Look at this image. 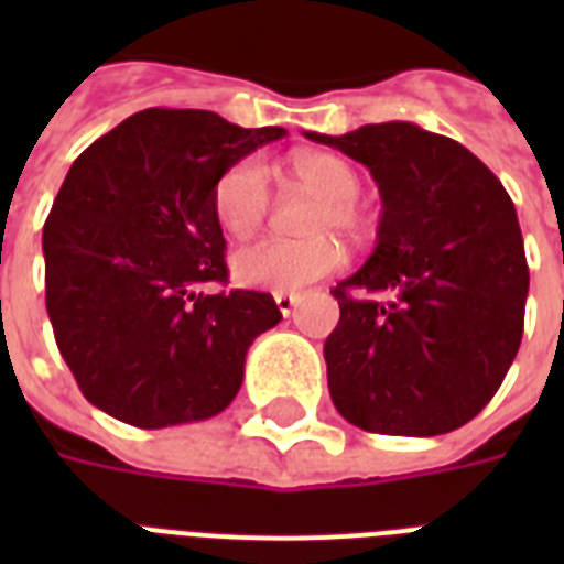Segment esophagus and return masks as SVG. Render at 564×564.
I'll return each mask as SVG.
<instances>
[{"mask_svg":"<svg viewBox=\"0 0 564 564\" xmlns=\"http://www.w3.org/2000/svg\"><path fill=\"white\" fill-rule=\"evenodd\" d=\"M299 295L295 292H274V304H278V310H281L283 316H292L295 313V307H299Z\"/></svg>","mask_w":564,"mask_h":564,"instance_id":"esophagus-1","label":"esophagus"}]
</instances>
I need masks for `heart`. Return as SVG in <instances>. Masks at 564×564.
<instances>
[{"mask_svg": "<svg viewBox=\"0 0 564 564\" xmlns=\"http://www.w3.org/2000/svg\"><path fill=\"white\" fill-rule=\"evenodd\" d=\"M290 170L301 184H307L325 198L310 221V234H322V230L357 234L362 228V216L354 204L360 195V175L345 158L330 152H301L290 161ZM213 207L228 234L234 237L254 234L272 207V187L263 163L257 158H242L221 172L213 189ZM339 263H343V248L330 237H263L234 254V274L239 283L260 290L299 292L310 283L322 281L325 274L336 272Z\"/></svg>", "mask_w": 564, "mask_h": 564, "instance_id": "1", "label": "heart"}]
</instances>
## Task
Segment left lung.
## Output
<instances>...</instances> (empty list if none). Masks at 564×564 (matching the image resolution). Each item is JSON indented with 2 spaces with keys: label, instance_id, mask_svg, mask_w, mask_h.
Instances as JSON below:
<instances>
[{
  "label": "left lung",
  "instance_id": "obj_1",
  "mask_svg": "<svg viewBox=\"0 0 564 564\" xmlns=\"http://www.w3.org/2000/svg\"><path fill=\"white\" fill-rule=\"evenodd\" d=\"M307 137L369 166L383 198L375 251L330 290L334 406L386 436L463 427L498 392L524 336L530 269L516 204L480 158L412 122Z\"/></svg>",
  "mask_w": 564,
  "mask_h": 564
}]
</instances>
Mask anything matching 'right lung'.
I'll return each instance as SVG.
<instances>
[{
    "mask_svg": "<svg viewBox=\"0 0 564 564\" xmlns=\"http://www.w3.org/2000/svg\"><path fill=\"white\" fill-rule=\"evenodd\" d=\"M283 134L149 108L75 158L43 225L46 310L93 406L158 430L237 398L248 348L283 316L269 292H198L228 283L213 189Z\"/></svg>",
    "mask_w": 564,
    "mask_h": 564,
    "instance_id": "right-lung-1",
    "label": "right lung"
}]
</instances>
